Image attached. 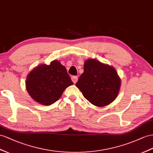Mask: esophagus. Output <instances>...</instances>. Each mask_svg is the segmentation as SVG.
Masks as SVG:
<instances>
[{
    "instance_id": "esophagus-1",
    "label": "esophagus",
    "mask_w": 153,
    "mask_h": 153,
    "mask_svg": "<svg viewBox=\"0 0 153 153\" xmlns=\"http://www.w3.org/2000/svg\"><path fill=\"white\" fill-rule=\"evenodd\" d=\"M78 80V77L77 76H72V81H73L74 83H76Z\"/></svg>"
}]
</instances>
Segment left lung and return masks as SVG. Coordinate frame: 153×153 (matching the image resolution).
<instances>
[{"label":"left lung","mask_w":153,"mask_h":153,"mask_svg":"<svg viewBox=\"0 0 153 153\" xmlns=\"http://www.w3.org/2000/svg\"><path fill=\"white\" fill-rule=\"evenodd\" d=\"M120 84V79L114 68L90 59L85 62L84 72L76 85L89 102L103 107L116 99Z\"/></svg>","instance_id":"1"}]
</instances>
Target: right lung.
<instances>
[{
	"instance_id": "add662e5",
	"label": "right lung",
	"mask_w": 153,
	"mask_h": 153,
	"mask_svg": "<svg viewBox=\"0 0 153 153\" xmlns=\"http://www.w3.org/2000/svg\"><path fill=\"white\" fill-rule=\"evenodd\" d=\"M72 84L66 68L57 61L37 66L28 74L26 82L30 96L44 105L54 103Z\"/></svg>"
}]
</instances>
